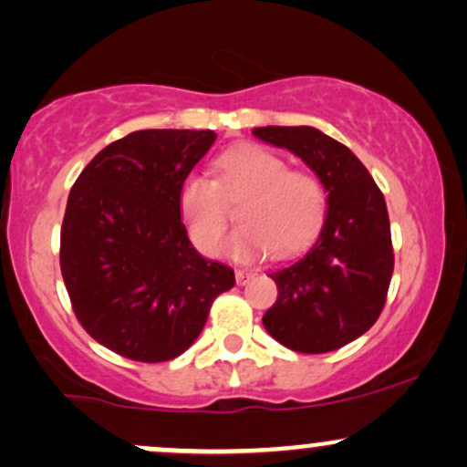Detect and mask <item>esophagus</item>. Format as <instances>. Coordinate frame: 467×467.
<instances>
[{
  "label": "esophagus",
  "mask_w": 467,
  "mask_h": 467,
  "mask_svg": "<svg viewBox=\"0 0 467 467\" xmlns=\"http://www.w3.org/2000/svg\"><path fill=\"white\" fill-rule=\"evenodd\" d=\"M252 276H254V272L237 270V283H239V285H245V283H250Z\"/></svg>",
  "instance_id": "esophagus-1"
}]
</instances>
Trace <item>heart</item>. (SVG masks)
<instances>
[{
  "mask_svg": "<svg viewBox=\"0 0 467 467\" xmlns=\"http://www.w3.org/2000/svg\"><path fill=\"white\" fill-rule=\"evenodd\" d=\"M244 197L237 206L241 228L228 252L254 261L275 248L294 252L314 239L325 217V191L318 178L287 171L285 160L264 147L248 144L226 153L217 182L192 171L182 182L180 215L192 244L203 254H217L228 230L223 202Z\"/></svg>",
  "mask_w": 467,
  "mask_h": 467,
  "instance_id": "obj_1",
  "label": "heart"
}]
</instances>
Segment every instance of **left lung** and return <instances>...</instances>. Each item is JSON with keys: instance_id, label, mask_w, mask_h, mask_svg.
<instances>
[{"instance_id": "8db88e82", "label": "left lung", "mask_w": 467, "mask_h": 467, "mask_svg": "<svg viewBox=\"0 0 467 467\" xmlns=\"http://www.w3.org/2000/svg\"><path fill=\"white\" fill-rule=\"evenodd\" d=\"M252 133L298 155L327 192L312 248L267 275L278 298L264 327L292 351H336L367 334L387 303L393 276L387 202L351 149L320 130L256 127Z\"/></svg>"}]
</instances>
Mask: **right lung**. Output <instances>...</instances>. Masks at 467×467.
<instances>
[{
  "label": "right lung",
  "instance_id": "add662e5",
  "mask_svg": "<svg viewBox=\"0 0 467 467\" xmlns=\"http://www.w3.org/2000/svg\"><path fill=\"white\" fill-rule=\"evenodd\" d=\"M217 133L142 130L107 144L67 197L61 275L74 314L96 342L138 362L184 353L234 272L192 248L182 182Z\"/></svg>",
  "mask_w": 467,
  "mask_h": 467
}]
</instances>
